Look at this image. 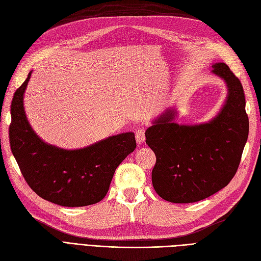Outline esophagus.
Returning <instances> with one entry per match:
<instances>
[{"mask_svg": "<svg viewBox=\"0 0 261 261\" xmlns=\"http://www.w3.org/2000/svg\"><path fill=\"white\" fill-rule=\"evenodd\" d=\"M135 135H136L137 144H139V145L143 144L145 141V130H144V128H141V127L137 128L136 132H135Z\"/></svg>", "mask_w": 261, "mask_h": 261, "instance_id": "1", "label": "esophagus"}]
</instances>
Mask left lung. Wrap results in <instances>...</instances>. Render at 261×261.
I'll use <instances>...</instances> for the list:
<instances>
[{"instance_id":"left-lung-1","label":"left lung","mask_w":261,"mask_h":261,"mask_svg":"<svg viewBox=\"0 0 261 261\" xmlns=\"http://www.w3.org/2000/svg\"><path fill=\"white\" fill-rule=\"evenodd\" d=\"M212 67L228 88L217 117L206 124L178 125L172 122L174 113L168 111L146 130V144L156 158L152 185L170 202H196L225 187L239 169L247 141L249 122L243 86L225 63Z\"/></svg>"}]
</instances>
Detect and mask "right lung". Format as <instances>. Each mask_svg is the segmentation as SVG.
Returning <instances> with one entry per match:
<instances>
[{"label":"right lung","mask_w":261,"mask_h":261,"mask_svg":"<svg viewBox=\"0 0 261 261\" xmlns=\"http://www.w3.org/2000/svg\"><path fill=\"white\" fill-rule=\"evenodd\" d=\"M27 80L15 91L10 144L21 174L41 198L64 207H84L105 198L116 168L136 148L134 133L111 136L78 150L43 143L27 121L22 98Z\"/></svg>","instance_id":"obj_1"}]
</instances>
